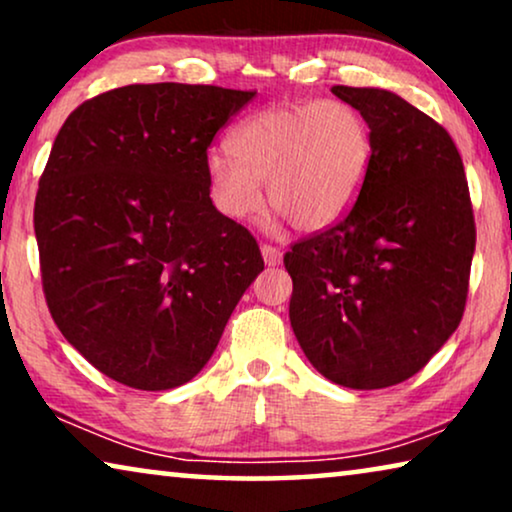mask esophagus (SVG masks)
<instances>
[{"mask_svg": "<svg viewBox=\"0 0 512 512\" xmlns=\"http://www.w3.org/2000/svg\"><path fill=\"white\" fill-rule=\"evenodd\" d=\"M261 254H263L265 265H272V268H275V265L282 263V251H279L277 247H272V244H263Z\"/></svg>", "mask_w": 512, "mask_h": 512, "instance_id": "1", "label": "esophagus"}]
</instances>
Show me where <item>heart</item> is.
I'll list each match as a JSON object with an SVG mask.
<instances>
[{"label": "heart", "instance_id": "heart-1", "mask_svg": "<svg viewBox=\"0 0 512 512\" xmlns=\"http://www.w3.org/2000/svg\"><path fill=\"white\" fill-rule=\"evenodd\" d=\"M233 151L212 149L205 170L214 205L249 219L263 200L275 219L303 233L331 228L363 191L373 165V130L340 100L275 104L251 114L230 135Z\"/></svg>", "mask_w": 512, "mask_h": 512}]
</instances>
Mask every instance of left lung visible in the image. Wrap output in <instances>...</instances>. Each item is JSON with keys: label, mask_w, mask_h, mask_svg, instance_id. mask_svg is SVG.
<instances>
[{"label": "left lung", "mask_w": 512, "mask_h": 512, "mask_svg": "<svg viewBox=\"0 0 512 512\" xmlns=\"http://www.w3.org/2000/svg\"><path fill=\"white\" fill-rule=\"evenodd\" d=\"M373 130V165L354 207L296 242L291 328L307 361L347 389L419 373L457 331L475 223L464 163L424 111L382 88L333 86Z\"/></svg>", "instance_id": "1"}]
</instances>
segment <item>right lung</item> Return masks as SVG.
Instances as JSON below:
<instances>
[{"mask_svg": "<svg viewBox=\"0 0 512 512\" xmlns=\"http://www.w3.org/2000/svg\"><path fill=\"white\" fill-rule=\"evenodd\" d=\"M256 90L135 83L74 109L34 202L48 310L111 380H193L263 272L254 235L209 198L207 149Z\"/></svg>", "mask_w": 512, "mask_h": 512, "instance_id": "obj_1", "label": "right lung"}]
</instances>
